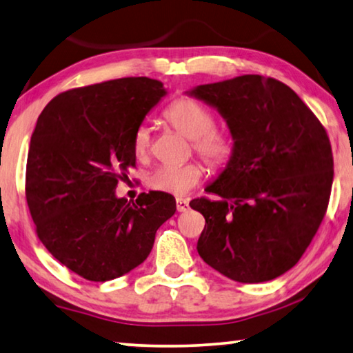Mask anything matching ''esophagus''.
I'll return each mask as SVG.
<instances>
[{
  "label": "esophagus",
  "instance_id": "esophagus-1",
  "mask_svg": "<svg viewBox=\"0 0 353 353\" xmlns=\"http://www.w3.org/2000/svg\"><path fill=\"white\" fill-rule=\"evenodd\" d=\"M189 210V201L184 199H176V211L178 212H186Z\"/></svg>",
  "mask_w": 353,
  "mask_h": 353
}]
</instances>
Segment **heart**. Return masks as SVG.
<instances>
[{
  "mask_svg": "<svg viewBox=\"0 0 353 353\" xmlns=\"http://www.w3.org/2000/svg\"><path fill=\"white\" fill-rule=\"evenodd\" d=\"M165 120L173 128L192 141V147L212 169H222L230 163L234 143L225 132L216 131V117L210 109L192 98H181L169 106ZM150 128L141 125L134 132L132 148L139 159L145 158L150 150ZM203 176V167L197 163L165 164L154 169L148 176V186L159 192L186 195Z\"/></svg>",
  "mask_w": 353,
  "mask_h": 353,
  "instance_id": "heart-1",
  "label": "heart"
}]
</instances>
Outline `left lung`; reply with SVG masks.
<instances>
[{"label": "left lung", "instance_id": "8db88e82", "mask_svg": "<svg viewBox=\"0 0 353 353\" xmlns=\"http://www.w3.org/2000/svg\"><path fill=\"white\" fill-rule=\"evenodd\" d=\"M222 115L234 143L230 163L195 199L205 217L197 252L217 272L263 283L297 264L325 216L333 183L330 141L286 84L242 74L186 92Z\"/></svg>", "mask_w": 353, "mask_h": 353}]
</instances>
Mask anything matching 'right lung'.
Returning a JSON list of instances; mask_svg holds the SVG:
<instances>
[{
	"instance_id": "obj_1",
	"label": "right lung",
	"mask_w": 353,
	"mask_h": 353,
	"mask_svg": "<svg viewBox=\"0 0 353 353\" xmlns=\"http://www.w3.org/2000/svg\"><path fill=\"white\" fill-rule=\"evenodd\" d=\"M165 95L158 79L120 78L63 92L39 115L28 150V206L46 250L85 280L131 272L175 214L170 194L150 190L136 203L115 194L136 165V130Z\"/></svg>"
}]
</instances>
